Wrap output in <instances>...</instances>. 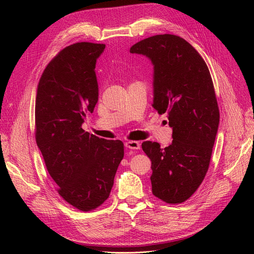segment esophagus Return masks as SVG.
<instances>
[{"mask_svg":"<svg viewBox=\"0 0 254 254\" xmlns=\"http://www.w3.org/2000/svg\"><path fill=\"white\" fill-rule=\"evenodd\" d=\"M125 145L127 148H129V149H139L140 148V143L137 141H127L125 143Z\"/></svg>","mask_w":254,"mask_h":254,"instance_id":"esophagus-1","label":"esophagus"}]
</instances>
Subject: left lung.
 Here are the masks:
<instances>
[{
	"mask_svg": "<svg viewBox=\"0 0 254 254\" xmlns=\"http://www.w3.org/2000/svg\"><path fill=\"white\" fill-rule=\"evenodd\" d=\"M130 53L145 55L154 65V102L166 113L173 142L161 148L144 141L152 161L153 194L168 204L190 199L208 171L220 112L207 64L180 36L158 34L133 45Z\"/></svg>",
	"mask_w": 254,
	"mask_h": 254,
	"instance_id": "8db88e82",
	"label": "left lung"
}]
</instances>
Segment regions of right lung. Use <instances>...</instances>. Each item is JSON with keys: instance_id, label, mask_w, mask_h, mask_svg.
<instances>
[{"instance_id": "right-lung-1", "label": "right lung", "mask_w": 254, "mask_h": 254, "mask_svg": "<svg viewBox=\"0 0 254 254\" xmlns=\"http://www.w3.org/2000/svg\"><path fill=\"white\" fill-rule=\"evenodd\" d=\"M105 48L87 42L65 47L44 70L36 91V144L58 192L81 211L109 198L125 155L120 140L98 138L81 127L98 101L95 65Z\"/></svg>"}]
</instances>
